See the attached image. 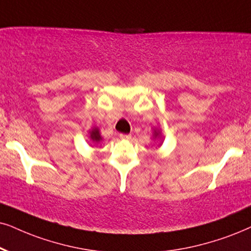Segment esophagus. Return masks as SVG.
<instances>
[{"label": "esophagus", "mask_w": 251, "mask_h": 251, "mask_svg": "<svg viewBox=\"0 0 251 251\" xmlns=\"http://www.w3.org/2000/svg\"><path fill=\"white\" fill-rule=\"evenodd\" d=\"M119 138L120 139H124V140H129V139H131L132 136H131V134H123V133H120Z\"/></svg>", "instance_id": "34e87169"}]
</instances>
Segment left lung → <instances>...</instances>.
Wrapping results in <instances>:
<instances>
[{
	"mask_svg": "<svg viewBox=\"0 0 251 251\" xmlns=\"http://www.w3.org/2000/svg\"><path fill=\"white\" fill-rule=\"evenodd\" d=\"M155 136H158V133L156 131H155Z\"/></svg>",
	"mask_w": 251,
	"mask_h": 251,
	"instance_id": "1",
	"label": "left lung"
}]
</instances>
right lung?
Masks as SVG:
<instances>
[{"mask_svg":"<svg viewBox=\"0 0 251 251\" xmlns=\"http://www.w3.org/2000/svg\"><path fill=\"white\" fill-rule=\"evenodd\" d=\"M90 138L93 139V141L95 142H100L102 140V136H100V132H98V128H94L93 131L90 132Z\"/></svg>","mask_w":251,"mask_h":251,"instance_id":"add662e5","label":"right lung"}]
</instances>
